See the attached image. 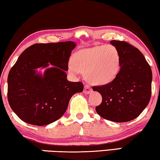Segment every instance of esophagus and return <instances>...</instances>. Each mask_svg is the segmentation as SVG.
Returning a JSON list of instances; mask_svg holds the SVG:
<instances>
[{"label":"esophagus","instance_id":"1","mask_svg":"<svg viewBox=\"0 0 160 160\" xmlns=\"http://www.w3.org/2000/svg\"><path fill=\"white\" fill-rule=\"evenodd\" d=\"M91 92H92V88H91V87L87 84L85 85L84 89H83V93L86 94H90Z\"/></svg>","mask_w":160,"mask_h":160}]
</instances>
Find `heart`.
Returning <instances> with one entry per match:
<instances>
[{"label": "heart", "mask_w": 160, "mask_h": 160, "mask_svg": "<svg viewBox=\"0 0 160 160\" xmlns=\"http://www.w3.org/2000/svg\"><path fill=\"white\" fill-rule=\"evenodd\" d=\"M121 66V56L112 45L97 46L83 48L73 55L68 69L73 74L85 72L88 82L97 85L111 83L117 77Z\"/></svg>", "instance_id": "heart-1"}]
</instances>
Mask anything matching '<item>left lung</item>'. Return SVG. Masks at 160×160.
Wrapping results in <instances>:
<instances>
[{"label":"left lung","mask_w":160,"mask_h":160,"mask_svg":"<svg viewBox=\"0 0 160 160\" xmlns=\"http://www.w3.org/2000/svg\"><path fill=\"white\" fill-rule=\"evenodd\" d=\"M119 51L121 66L117 77L111 83L93 87L102 97L96 111L105 119L126 122L136 119L148 105L152 93L150 66L138 48L125 41L113 40Z\"/></svg>","instance_id":"8db88e82"}]
</instances>
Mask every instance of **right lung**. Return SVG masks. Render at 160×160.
Instances as JSON below:
<instances>
[{"label": "right lung", "instance_id": "right-lung-1", "mask_svg": "<svg viewBox=\"0 0 160 160\" xmlns=\"http://www.w3.org/2000/svg\"><path fill=\"white\" fill-rule=\"evenodd\" d=\"M73 41L36 43L21 53L8 77L10 107L21 120L43 126L56 121L66 111L71 98L82 92V82L67 80L66 71ZM49 65L53 66L47 68ZM47 68L43 74L37 68Z\"/></svg>", "mask_w": 160, "mask_h": 160}]
</instances>
